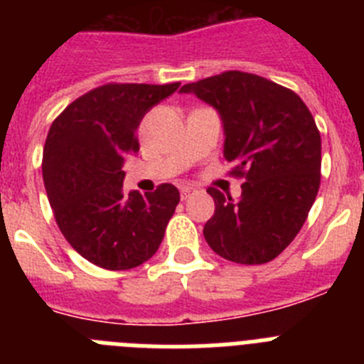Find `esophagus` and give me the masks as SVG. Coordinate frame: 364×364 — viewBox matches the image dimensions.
I'll return each mask as SVG.
<instances>
[{
    "label": "esophagus",
    "mask_w": 364,
    "mask_h": 364,
    "mask_svg": "<svg viewBox=\"0 0 364 364\" xmlns=\"http://www.w3.org/2000/svg\"><path fill=\"white\" fill-rule=\"evenodd\" d=\"M193 193V188H189V186H184V188H180V197H182V200H186V198H189V195Z\"/></svg>",
    "instance_id": "obj_1"
}]
</instances>
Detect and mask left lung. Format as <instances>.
<instances>
[{
    "label": "left lung",
    "instance_id": "obj_1",
    "mask_svg": "<svg viewBox=\"0 0 364 364\" xmlns=\"http://www.w3.org/2000/svg\"><path fill=\"white\" fill-rule=\"evenodd\" d=\"M217 109L224 127V159L244 176L239 200L208 193L215 215L204 239L237 264H264L295 239L321 184V134L301 98L257 74L228 73L186 83Z\"/></svg>",
    "mask_w": 364,
    "mask_h": 364
}]
</instances>
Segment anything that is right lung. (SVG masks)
<instances>
[{"label":"right lung","mask_w":364,"mask_h":364,"mask_svg":"<svg viewBox=\"0 0 364 364\" xmlns=\"http://www.w3.org/2000/svg\"><path fill=\"white\" fill-rule=\"evenodd\" d=\"M178 87L107 83L74 100L50 125L41 169L54 218L67 242L100 268L131 269L149 260L180 202L173 184L147 195L122 191L138 125Z\"/></svg>","instance_id":"1"}]
</instances>
